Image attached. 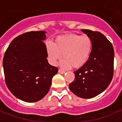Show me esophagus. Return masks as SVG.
<instances>
[{
	"label": "esophagus",
	"mask_w": 122,
	"mask_h": 122,
	"mask_svg": "<svg viewBox=\"0 0 122 122\" xmlns=\"http://www.w3.org/2000/svg\"><path fill=\"white\" fill-rule=\"evenodd\" d=\"M58 72L59 73H61V74H64V73H65V71H64L61 70V69H59Z\"/></svg>",
	"instance_id": "esophagus-1"
}]
</instances>
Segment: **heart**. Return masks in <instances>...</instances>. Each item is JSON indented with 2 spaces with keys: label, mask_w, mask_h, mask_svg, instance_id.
<instances>
[{
  "label": "heart",
  "mask_w": 122,
  "mask_h": 122,
  "mask_svg": "<svg viewBox=\"0 0 122 122\" xmlns=\"http://www.w3.org/2000/svg\"><path fill=\"white\" fill-rule=\"evenodd\" d=\"M92 49V39L86 35L59 36L56 38L53 44H46L47 53L52 64L57 63L63 54L64 59L60 65L64 69L71 66L74 69L82 67L90 58Z\"/></svg>",
  "instance_id": "obj_1"
}]
</instances>
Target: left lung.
<instances>
[{"instance_id": "left-lung-1", "label": "left lung", "mask_w": 122, "mask_h": 122, "mask_svg": "<svg viewBox=\"0 0 122 122\" xmlns=\"http://www.w3.org/2000/svg\"><path fill=\"white\" fill-rule=\"evenodd\" d=\"M92 41L88 61L74 71L75 78L69 88L78 97L90 99L102 93L108 86L114 74V51L112 44L98 31L82 29Z\"/></svg>"}]
</instances>
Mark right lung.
Listing matches in <instances>:
<instances>
[{"instance_id": "obj_1", "label": "right lung", "mask_w": 122, "mask_h": 122, "mask_svg": "<svg viewBox=\"0 0 122 122\" xmlns=\"http://www.w3.org/2000/svg\"><path fill=\"white\" fill-rule=\"evenodd\" d=\"M44 31H30L15 38L3 57L5 82L23 101H38L50 90L58 69L48 63Z\"/></svg>"}]
</instances>
